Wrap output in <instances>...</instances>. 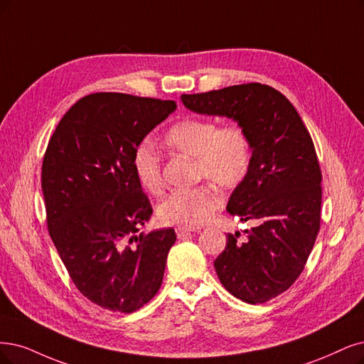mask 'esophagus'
I'll return each instance as SVG.
<instances>
[{
	"instance_id": "1",
	"label": "esophagus",
	"mask_w": 364,
	"mask_h": 364,
	"mask_svg": "<svg viewBox=\"0 0 364 364\" xmlns=\"http://www.w3.org/2000/svg\"><path fill=\"white\" fill-rule=\"evenodd\" d=\"M175 232H177L178 238H186L187 235H191L193 232V230H189V228L180 226V228H177V230H175Z\"/></svg>"
}]
</instances>
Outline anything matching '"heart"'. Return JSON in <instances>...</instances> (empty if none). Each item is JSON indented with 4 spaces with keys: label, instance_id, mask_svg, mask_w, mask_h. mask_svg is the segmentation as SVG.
I'll return each mask as SVG.
<instances>
[{
    "label": "heart",
    "instance_id": "obj_1",
    "mask_svg": "<svg viewBox=\"0 0 364 364\" xmlns=\"http://www.w3.org/2000/svg\"><path fill=\"white\" fill-rule=\"evenodd\" d=\"M165 145L172 151L196 160V173L225 189H235L252 168V142L245 127L226 124L219 127L210 118H184L165 134ZM133 169L145 191L161 189V165L151 145L142 144L133 156ZM222 204L216 187L203 184L193 189L175 191L157 208L161 223L195 228L205 223Z\"/></svg>",
    "mask_w": 364,
    "mask_h": 364
}]
</instances>
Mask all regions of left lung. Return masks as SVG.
Listing matches in <instances>:
<instances>
[{
    "instance_id": "left-lung-1",
    "label": "left lung",
    "mask_w": 364,
    "mask_h": 364,
    "mask_svg": "<svg viewBox=\"0 0 364 364\" xmlns=\"http://www.w3.org/2000/svg\"><path fill=\"white\" fill-rule=\"evenodd\" d=\"M199 115L226 117L245 127L252 142V168L235 187L226 210L253 220L246 241L228 234L214 261L222 285L249 304L285 292L303 272L321 222V169L311 134L291 102L262 84L183 94Z\"/></svg>"
}]
</instances>
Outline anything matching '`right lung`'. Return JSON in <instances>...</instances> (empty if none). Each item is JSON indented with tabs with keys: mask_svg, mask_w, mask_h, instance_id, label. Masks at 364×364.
<instances>
[{
	"mask_svg": "<svg viewBox=\"0 0 364 364\" xmlns=\"http://www.w3.org/2000/svg\"><path fill=\"white\" fill-rule=\"evenodd\" d=\"M177 105L96 92L61 118L42 166L49 235L73 284L94 304L132 314L164 280L172 228L136 235L153 208L133 169L139 144Z\"/></svg>",
	"mask_w": 364,
	"mask_h": 364,
	"instance_id": "add662e5",
	"label": "right lung"
}]
</instances>
